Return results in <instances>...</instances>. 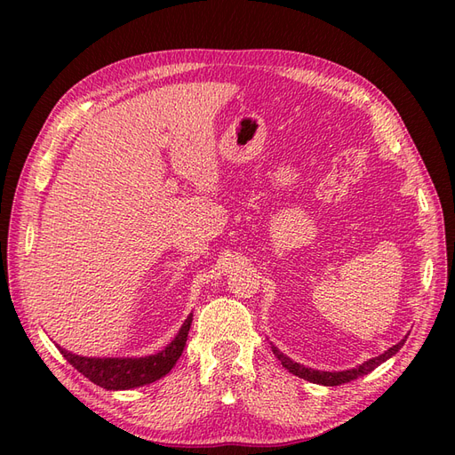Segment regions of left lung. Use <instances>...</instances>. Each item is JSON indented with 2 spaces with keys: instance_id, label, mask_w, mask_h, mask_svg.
Here are the masks:
<instances>
[{
  "instance_id": "left-lung-1",
  "label": "left lung",
  "mask_w": 455,
  "mask_h": 455,
  "mask_svg": "<svg viewBox=\"0 0 455 455\" xmlns=\"http://www.w3.org/2000/svg\"><path fill=\"white\" fill-rule=\"evenodd\" d=\"M404 341H406V338H404L403 341H398L396 346L389 347L383 355L374 356V359L366 361L364 364L356 366V368H351V370H346V371H321V370L306 368L304 364H299V363H294L292 359H288V356L283 355L277 347H271V349H273L275 356H277V359L281 361V364H283L288 371H291V374H294V376H298V378H304V379H307V381H311V383H319V385H328V387H334V385L347 383V381H353V379H356V378L370 374L371 370L378 368L381 363H385L387 359H391L393 355H396L398 349H401V347L404 346Z\"/></svg>"
}]
</instances>
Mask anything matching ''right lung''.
I'll return each mask as SVG.
<instances>
[{
	"label": "right lung",
	"mask_w": 455,
	"mask_h": 455,
	"mask_svg": "<svg viewBox=\"0 0 455 455\" xmlns=\"http://www.w3.org/2000/svg\"><path fill=\"white\" fill-rule=\"evenodd\" d=\"M191 316L194 315L188 316L180 332H178V336L167 347L157 355L142 356V359H89V356H77L68 353L62 347L59 349L68 363L92 383L99 385V387H104L108 391L140 387V385L151 383L163 378L164 374H169L176 361L180 359L186 347Z\"/></svg>",
	"instance_id": "obj_1"
}]
</instances>
